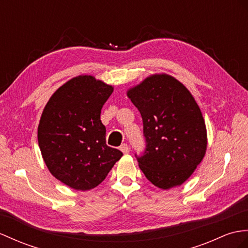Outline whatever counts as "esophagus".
Instances as JSON below:
<instances>
[{
  "label": "esophagus",
  "mask_w": 248,
  "mask_h": 248,
  "mask_svg": "<svg viewBox=\"0 0 248 248\" xmlns=\"http://www.w3.org/2000/svg\"><path fill=\"white\" fill-rule=\"evenodd\" d=\"M120 150L121 152H122L123 154H128L129 153V147H128V145L127 144H122L120 146Z\"/></svg>",
  "instance_id": "obj_1"
}]
</instances>
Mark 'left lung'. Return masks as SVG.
I'll return each mask as SVG.
<instances>
[{"mask_svg":"<svg viewBox=\"0 0 248 248\" xmlns=\"http://www.w3.org/2000/svg\"><path fill=\"white\" fill-rule=\"evenodd\" d=\"M143 120L145 149L135 155L141 170L162 189L181 185L204 158L207 135L200 108L182 83L149 77L127 93Z\"/></svg>","mask_w":248,"mask_h":248,"instance_id":"8db88e82","label":"left lung"}]
</instances>
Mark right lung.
Instances as JSON below:
<instances>
[{"instance_id":"obj_1","label":"right lung","mask_w":248,"mask_h":248,"mask_svg":"<svg viewBox=\"0 0 248 248\" xmlns=\"http://www.w3.org/2000/svg\"><path fill=\"white\" fill-rule=\"evenodd\" d=\"M112 90L92 76H78L52 94L42 113L38 127L42 156L52 176L71 188H94L123 155L107 146L100 120Z\"/></svg>"}]
</instances>
